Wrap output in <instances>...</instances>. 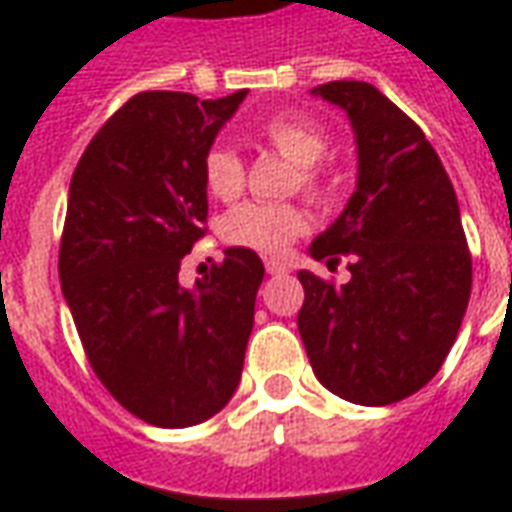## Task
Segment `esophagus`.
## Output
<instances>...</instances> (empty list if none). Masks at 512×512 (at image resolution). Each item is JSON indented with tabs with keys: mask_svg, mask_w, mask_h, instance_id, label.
I'll return each mask as SVG.
<instances>
[{
	"mask_svg": "<svg viewBox=\"0 0 512 512\" xmlns=\"http://www.w3.org/2000/svg\"><path fill=\"white\" fill-rule=\"evenodd\" d=\"M266 271L274 277V274H285V263L277 260V257H266Z\"/></svg>",
	"mask_w": 512,
	"mask_h": 512,
	"instance_id": "34e87169",
	"label": "esophagus"
}]
</instances>
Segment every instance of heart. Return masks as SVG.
Returning a JSON list of instances; mask_svg holds the SVG:
<instances>
[{
  "mask_svg": "<svg viewBox=\"0 0 512 512\" xmlns=\"http://www.w3.org/2000/svg\"><path fill=\"white\" fill-rule=\"evenodd\" d=\"M255 136L296 164L293 186L312 200H332L334 180L321 167L329 147L326 128L307 115L285 112L271 115L255 126ZM202 180L216 200H235L246 186V164L233 145H213L202 158ZM307 230V213L293 202H244L224 216L222 235L227 244L277 255Z\"/></svg>",
  "mask_w": 512,
  "mask_h": 512,
  "instance_id": "b5f03b06",
  "label": "heart"
}]
</instances>
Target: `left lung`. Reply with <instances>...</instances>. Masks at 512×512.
Wrapping results in <instances>:
<instances>
[{"label":"left lung","mask_w":512,"mask_h":512,"mask_svg":"<svg viewBox=\"0 0 512 512\" xmlns=\"http://www.w3.org/2000/svg\"><path fill=\"white\" fill-rule=\"evenodd\" d=\"M359 145V183L343 216L310 246L334 285L299 271V334L315 376L359 406H389L439 373L472 293V252L436 150L411 117L367 82H326Z\"/></svg>","instance_id":"1"}]
</instances>
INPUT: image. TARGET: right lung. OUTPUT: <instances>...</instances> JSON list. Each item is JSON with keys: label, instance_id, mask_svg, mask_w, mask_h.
I'll list each match as a JSON object with an SVG mask.
<instances>
[{"label": "right lung", "instance_id": "1", "mask_svg": "<svg viewBox=\"0 0 512 512\" xmlns=\"http://www.w3.org/2000/svg\"><path fill=\"white\" fill-rule=\"evenodd\" d=\"M244 95H134L73 169L62 293L98 381L147 425H197L241 381L263 260L233 246L194 290L178 271L208 230L202 158Z\"/></svg>", "mask_w": 512, "mask_h": 512}]
</instances>
